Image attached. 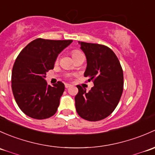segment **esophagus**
<instances>
[{
	"mask_svg": "<svg viewBox=\"0 0 155 155\" xmlns=\"http://www.w3.org/2000/svg\"><path fill=\"white\" fill-rule=\"evenodd\" d=\"M71 87V84H65V87H66V88H69V87Z\"/></svg>",
	"mask_w": 155,
	"mask_h": 155,
	"instance_id": "esophagus-1",
	"label": "esophagus"
}]
</instances>
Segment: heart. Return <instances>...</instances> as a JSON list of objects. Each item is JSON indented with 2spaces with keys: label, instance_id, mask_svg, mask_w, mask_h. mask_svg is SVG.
I'll return each mask as SVG.
<instances>
[{
  "label": "heart",
  "instance_id": "heart-1",
  "mask_svg": "<svg viewBox=\"0 0 155 155\" xmlns=\"http://www.w3.org/2000/svg\"><path fill=\"white\" fill-rule=\"evenodd\" d=\"M71 53H72V56H73V57H74V59L76 58V57H79V56L84 55V53H83L81 51L78 50V49H74V50H73Z\"/></svg>",
  "mask_w": 155,
  "mask_h": 155
}]
</instances>
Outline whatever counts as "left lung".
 I'll return each mask as SVG.
<instances>
[{"label": "left lung", "instance_id": "left-lung-1", "mask_svg": "<svg viewBox=\"0 0 155 155\" xmlns=\"http://www.w3.org/2000/svg\"><path fill=\"white\" fill-rule=\"evenodd\" d=\"M85 54L87 67L84 77L94 87L87 92L78 85L75 107L78 114L86 120L95 122L111 114L123 92V71L114 52L104 45L78 42Z\"/></svg>", "mask_w": 155, "mask_h": 155}]
</instances>
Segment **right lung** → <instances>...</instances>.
I'll use <instances>...</instances> for the list:
<instances>
[{
  "mask_svg": "<svg viewBox=\"0 0 155 155\" xmlns=\"http://www.w3.org/2000/svg\"><path fill=\"white\" fill-rule=\"evenodd\" d=\"M71 42L39 38L19 53L12 67V90L17 104L27 116L45 119L57 112L65 86L60 81L52 87L48 85L45 78L54 68L58 54Z\"/></svg>",
  "mask_w": 155,
  "mask_h": 155,
  "instance_id": "add662e5",
  "label": "right lung"
}]
</instances>
